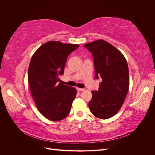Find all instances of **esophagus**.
<instances>
[{"label": "esophagus", "mask_w": 155, "mask_h": 155, "mask_svg": "<svg viewBox=\"0 0 155 155\" xmlns=\"http://www.w3.org/2000/svg\"><path fill=\"white\" fill-rule=\"evenodd\" d=\"M76 89H77L78 91H85V89H84V88H76Z\"/></svg>", "instance_id": "obj_1"}]
</instances>
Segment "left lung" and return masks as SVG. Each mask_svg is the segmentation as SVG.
<instances>
[{"instance_id": "8db88e82", "label": "left lung", "mask_w": 155, "mask_h": 155, "mask_svg": "<svg viewBox=\"0 0 155 155\" xmlns=\"http://www.w3.org/2000/svg\"><path fill=\"white\" fill-rule=\"evenodd\" d=\"M84 47L92 54L95 79L102 80L98 90L92 91L89 109L98 118H110L120 109L129 90L127 63L118 49L104 40L89 43Z\"/></svg>"}]
</instances>
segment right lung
I'll use <instances>...</instances> for the list:
<instances>
[{
	"instance_id": "add662e5",
	"label": "right lung",
	"mask_w": 155,
	"mask_h": 155,
	"mask_svg": "<svg viewBox=\"0 0 155 155\" xmlns=\"http://www.w3.org/2000/svg\"><path fill=\"white\" fill-rule=\"evenodd\" d=\"M79 45L50 41L36 50L31 59L28 81L36 107L46 118L59 121L68 115L77 91L72 87L58 84L64 73L67 59Z\"/></svg>"
}]
</instances>
